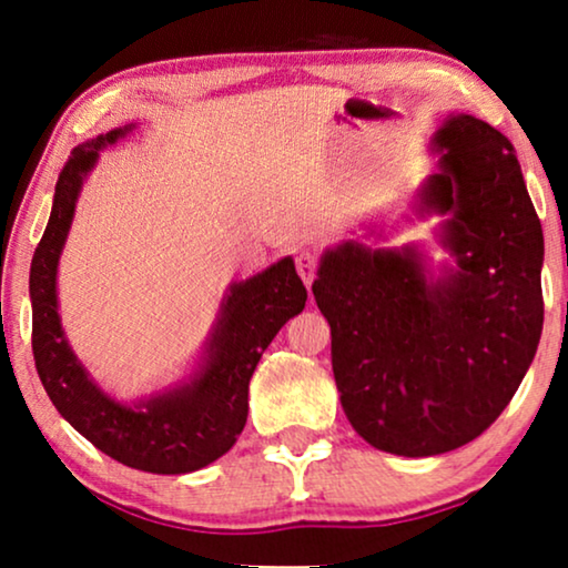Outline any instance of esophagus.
<instances>
[{"mask_svg":"<svg viewBox=\"0 0 568 568\" xmlns=\"http://www.w3.org/2000/svg\"><path fill=\"white\" fill-rule=\"evenodd\" d=\"M294 263H297V274H300L302 282H305L307 286L313 284L315 271H317V255L313 251H300L297 258H294Z\"/></svg>","mask_w":568,"mask_h":568,"instance_id":"esophagus-1","label":"esophagus"}]
</instances>
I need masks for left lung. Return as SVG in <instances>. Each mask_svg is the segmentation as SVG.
<instances>
[{"label":"left lung","instance_id":"obj_1","mask_svg":"<svg viewBox=\"0 0 568 568\" xmlns=\"http://www.w3.org/2000/svg\"><path fill=\"white\" fill-rule=\"evenodd\" d=\"M432 152L437 170L418 185L414 214L439 216L449 263L434 268L416 243L344 240L321 255L313 284L346 418L372 447L403 457L484 434L542 331V227L515 146L476 115L453 113Z\"/></svg>","mask_w":568,"mask_h":568}]
</instances>
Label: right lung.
Masks as SVG:
<instances>
[{
	"label": "right lung",
	"mask_w": 568,
	"mask_h": 568,
	"mask_svg": "<svg viewBox=\"0 0 568 568\" xmlns=\"http://www.w3.org/2000/svg\"><path fill=\"white\" fill-rule=\"evenodd\" d=\"M136 123L84 142L61 170L49 224L30 263L33 356L38 377L61 416L100 453L129 468L181 476L206 468L235 445L247 422V385L282 325L302 313L307 290L292 255L224 292L220 313L189 375L136 400L105 393L69 346L61 328L57 274L77 199L100 152Z\"/></svg>",
	"instance_id": "add662e5"
}]
</instances>
